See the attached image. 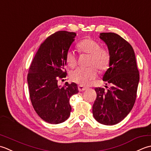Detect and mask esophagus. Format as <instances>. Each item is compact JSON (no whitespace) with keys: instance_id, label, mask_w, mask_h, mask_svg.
Segmentation results:
<instances>
[{"instance_id":"1","label":"esophagus","mask_w":151,"mask_h":151,"mask_svg":"<svg viewBox=\"0 0 151 151\" xmlns=\"http://www.w3.org/2000/svg\"><path fill=\"white\" fill-rule=\"evenodd\" d=\"M86 89H87V87H83V85H80L78 86V90H79V91H80V92L86 90Z\"/></svg>"}]
</instances>
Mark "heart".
Returning a JSON list of instances; mask_svg holds the SVG:
<instances>
[{"label":"heart","mask_w":151,"mask_h":151,"mask_svg":"<svg viewBox=\"0 0 151 151\" xmlns=\"http://www.w3.org/2000/svg\"><path fill=\"white\" fill-rule=\"evenodd\" d=\"M100 47L99 43L91 38H85L78 43L77 48L80 53L89 54L88 65L91 66L78 68L71 72L70 78L73 81L81 85H87L97 76V70L95 66L101 71L108 68L111 60L110 53L106 49ZM65 60L67 65L70 68L76 66L77 57L72 51L67 52Z\"/></svg>","instance_id":"b5f03b06"}]
</instances>
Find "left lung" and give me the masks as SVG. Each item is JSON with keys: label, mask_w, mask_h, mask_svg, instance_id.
<instances>
[{"label": "left lung", "mask_w": 151, "mask_h": 151, "mask_svg": "<svg viewBox=\"0 0 151 151\" xmlns=\"http://www.w3.org/2000/svg\"><path fill=\"white\" fill-rule=\"evenodd\" d=\"M100 38L106 43L111 56L103 81L112 86L107 91L94 88L97 96L93 114L101 124L114 125L122 121L134 105L139 73L134 51L128 42L113 32L100 33Z\"/></svg>", "instance_id": "left-lung-1"}]
</instances>
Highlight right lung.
<instances>
[{"label": "right lung", "mask_w": 151, "mask_h": 151, "mask_svg": "<svg viewBox=\"0 0 151 151\" xmlns=\"http://www.w3.org/2000/svg\"><path fill=\"white\" fill-rule=\"evenodd\" d=\"M76 36L75 32L58 31L40 46L27 76L32 106L40 117L51 124L69 118L70 98L79 92L75 83L61 87L58 79L66 78V54Z\"/></svg>", "instance_id": "obj_1"}]
</instances>
